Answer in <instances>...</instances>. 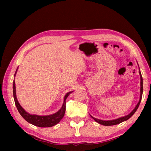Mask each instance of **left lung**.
I'll return each mask as SVG.
<instances>
[{"label": "left lung", "mask_w": 151, "mask_h": 151, "mask_svg": "<svg viewBox=\"0 0 151 151\" xmlns=\"http://www.w3.org/2000/svg\"><path fill=\"white\" fill-rule=\"evenodd\" d=\"M139 75H140V97H139V100L138 103L136 105V106L135 107V108L132 111V112H131L130 113H129L128 115L125 116H123V117H121V118H119L118 119H115V120H99V119H97L93 117L92 116H91V117L93 119H94V121H96L98 123L101 124V125H106V126H110V125H117L122 123V122H123L124 121L127 120L128 119L130 118L135 113V112L136 111V110L138 109V108L139 107V105L141 102V100H142V94H143V78H142V76L141 74V72H140V70L139 69Z\"/></svg>", "instance_id": "left-lung-1"}]
</instances>
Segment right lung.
Here are the masks:
<instances>
[{
  "label": "right lung",
  "mask_w": 151,
  "mask_h": 151,
  "mask_svg": "<svg viewBox=\"0 0 151 151\" xmlns=\"http://www.w3.org/2000/svg\"><path fill=\"white\" fill-rule=\"evenodd\" d=\"M17 69H18V68H17L16 72L15 73V75L14 76L16 75ZM13 98H14V100H15L16 107L17 108V109H18L19 113L24 118V120H26L27 122H29V124L37 126V127H50L59 123V122H60V120L63 118V117H64L65 111V102H66L65 100L67 99L68 96L73 91L69 92L65 94L64 96V103H63L62 107H61L60 109L55 114H52L51 115H47V116H38L36 114H30L29 113H27V112L24 110L22 107H21V106L19 103L18 100H17V96H16L15 78H14L13 82Z\"/></svg>",
  "instance_id": "1"
}]
</instances>
